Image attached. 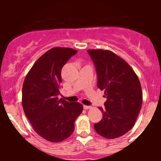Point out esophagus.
I'll return each mask as SVG.
<instances>
[{"label": "esophagus", "mask_w": 161, "mask_h": 161, "mask_svg": "<svg viewBox=\"0 0 161 161\" xmlns=\"http://www.w3.org/2000/svg\"><path fill=\"white\" fill-rule=\"evenodd\" d=\"M83 108H84L85 110H88V109H91L92 107L91 106H87V105H84V106H83Z\"/></svg>", "instance_id": "esophagus-1"}]
</instances>
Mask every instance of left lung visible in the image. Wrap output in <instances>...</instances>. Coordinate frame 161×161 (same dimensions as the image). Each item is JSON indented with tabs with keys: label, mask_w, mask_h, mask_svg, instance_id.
I'll use <instances>...</instances> for the list:
<instances>
[{
	"label": "left lung",
	"mask_w": 161,
	"mask_h": 161,
	"mask_svg": "<svg viewBox=\"0 0 161 161\" xmlns=\"http://www.w3.org/2000/svg\"><path fill=\"white\" fill-rule=\"evenodd\" d=\"M88 52L97 70V87L107 97L105 108H99L102 119L94 128L105 138H119L133 127L141 110V83L128 63L115 53L103 49Z\"/></svg>",
	"instance_id": "1"
}]
</instances>
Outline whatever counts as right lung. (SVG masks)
I'll use <instances>...</instances> for the list:
<instances>
[{
  "label": "right lung",
  "mask_w": 161,
  "mask_h": 161,
  "mask_svg": "<svg viewBox=\"0 0 161 161\" xmlns=\"http://www.w3.org/2000/svg\"><path fill=\"white\" fill-rule=\"evenodd\" d=\"M77 53L69 47H53L42 55L27 73L23 85L22 104L32 128L41 137L60 142L74 131V123L83 110L78 102L59 99L61 69Z\"/></svg>",
  "instance_id": "right-lung-1"
}]
</instances>
